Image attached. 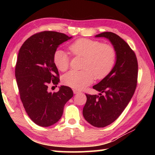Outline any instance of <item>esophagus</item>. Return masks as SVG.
<instances>
[{
    "label": "esophagus",
    "instance_id": "1",
    "mask_svg": "<svg viewBox=\"0 0 155 155\" xmlns=\"http://www.w3.org/2000/svg\"><path fill=\"white\" fill-rule=\"evenodd\" d=\"M73 92H74V94H77L80 93V91L77 90H73Z\"/></svg>",
    "mask_w": 155,
    "mask_h": 155
}]
</instances>
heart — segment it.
<instances>
[{
  "label": "heart",
  "instance_id": "heart-1",
  "mask_svg": "<svg viewBox=\"0 0 155 155\" xmlns=\"http://www.w3.org/2000/svg\"><path fill=\"white\" fill-rule=\"evenodd\" d=\"M73 55L83 57V70H70L63 76L62 81L69 87L81 90L93 82L94 76L97 79L105 77L114 68L116 53L109 44L87 38L78 39L69 46ZM53 63L57 69L64 72L69 67L70 57L64 50L57 48L53 53Z\"/></svg>",
  "mask_w": 155,
  "mask_h": 155
}]
</instances>
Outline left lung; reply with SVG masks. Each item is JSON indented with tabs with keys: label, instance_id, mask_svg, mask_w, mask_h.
<instances>
[{
	"label": "left lung",
	"instance_id": "8db88e82",
	"mask_svg": "<svg viewBox=\"0 0 155 155\" xmlns=\"http://www.w3.org/2000/svg\"><path fill=\"white\" fill-rule=\"evenodd\" d=\"M96 38L109 40L116 53L115 64L111 71L93 88L98 95L86 94L87 102L83 109L86 121L94 127L102 128L111 124L128 105L134 94L138 74L135 52L116 34L103 32Z\"/></svg>",
	"mask_w": 155,
	"mask_h": 155
}]
</instances>
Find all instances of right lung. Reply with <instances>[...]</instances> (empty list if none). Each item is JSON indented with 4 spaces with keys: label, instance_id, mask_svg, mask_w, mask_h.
I'll return each mask as SVG.
<instances>
[{
    "label": "right lung",
    "instance_id": "obj_1",
    "mask_svg": "<svg viewBox=\"0 0 155 155\" xmlns=\"http://www.w3.org/2000/svg\"><path fill=\"white\" fill-rule=\"evenodd\" d=\"M72 38L56 31H43L27 39L18 52L15 75L20 99L31 120L40 127L58 122L65 103L73 96L72 89L67 86L61 85L57 92L48 90L50 83L59 82L54 52Z\"/></svg>",
    "mask_w": 155,
    "mask_h": 155
}]
</instances>
